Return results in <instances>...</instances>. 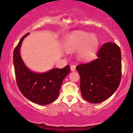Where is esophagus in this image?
I'll use <instances>...</instances> for the list:
<instances>
[{
    "mask_svg": "<svg viewBox=\"0 0 133 133\" xmlns=\"http://www.w3.org/2000/svg\"><path fill=\"white\" fill-rule=\"evenodd\" d=\"M75 70H76V65H71V70L72 71H75Z\"/></svg>",
    "mask_w": 133,
    "mask_h": 133,
    "instance_id": "34e87169",
    "label": "esophagus"
}]
</instances>
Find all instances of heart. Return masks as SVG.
Here are the masks:
<instances>
[{
	"label": "heart",
	"mask_w": 133,
	"mask_h": 133,
	"mask_svg": "<svg viewBox=\"0 0 133 133\" xmlns=\"http://www.w3.org/2000/svg\"><path fill=\"white\" fill-rule=\"evenodd\" d=\"M98 43V39L95 36L83 31H76L67 37L65 48L66 51L71 52L82 46L79 53V57L89 60L94 54Z\"/></svg>",
	"instance_id": "b5f03b06"
}]
</instances>
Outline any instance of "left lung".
Listing matches in <instances>:
<instances>
[{"label": "left lung", "instance_id": "1", "mask_svg": "<svg viewBox=\"0 0 133 133\" xmlns=\"http://www.w3.org/2000/svg\"><path fill=\"white\" fill-rule=\"evenodd\" d=\"M97 56L94 61L76 66L81 77L82 96L92 103L111 97L119 87L122 76L121 51L117 44L104 43Z\"/></svg>", "mask_w": 133, "mask_h": 133}]
</instances>
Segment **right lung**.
Here are the masks:
<instances>
[{
    "instance_id": "obj_1",
    "label": "right lung",
    "mask_w": 133,
    "mask_h": 133,
    "mask_svg": "<svg viewBox=\"0 0 133 133\" xmlns=\"http://www.w3.org/2000/svg\"><path fill=\"white\" fill-rule=\"evenodd\" d=\"M27 33L20 40L13 52L16 79L22 94L32 102L41 105L52 103L59 96L62 83L70 72V65L62 69L54 68L43 73L33 72L22 61L20 48Z\"/></svg>"
}]
</instances>
